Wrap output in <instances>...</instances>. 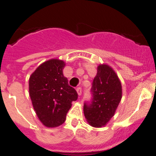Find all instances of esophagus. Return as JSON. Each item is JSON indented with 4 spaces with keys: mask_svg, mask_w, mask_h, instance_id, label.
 <instances>
[{
    "mask_svg": "<svg viewBox=\"0 0 156 156\" xmlns=\"http://www.w3.org/2000/svg\"><path fill=\"white\" fill-rule=\"evenodd\" d=\"M76 92H77V94H78V95H79V96H80L81 94H82V88L77 87L76 88Z\"/></svg>",
    "mask_w": 156,
    "mask_h": 156,
    "instance_id": "1",
    "label": "esophagus"
}]
</instances>
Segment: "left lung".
Wrapping results in <instances>:
<instances>
[{"label": "left lung", "mask_w": 156, "mask_h": 156, "mask_svg": "<svg viewBox=\"0 0 156 156\" xmlns=\"http://www.w3.org/2000/svg\"><path fill=\"white\" fill-rule=\"evenodd\" d=\"M90 91L92 101L90 103H84L83 113L90 126L101 127L113 116L122 98L121 82L109 66L103 64L98 66Z\"/></svg>", "instance_id": "left-lung-1"}]
</instances>
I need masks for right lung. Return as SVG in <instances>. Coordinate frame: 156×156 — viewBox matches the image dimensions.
<instances>
[{"instance_id":"add662e5","label":"right lung","mask_w":156,"mask_h":156,"mask_svg":"<svg viewBox=\"0 0 156 156\" xmlns=\"http://www.w3.org/2000/svg\"><path fill=\"white\" fill-rule=\"evenodd\" d=\"M66 63L50 59L39 66L29 80L32 104L40 121L47 127H56L65 122L72 102L78 94L63 75Z\"/></svg>"}]
</instances>
